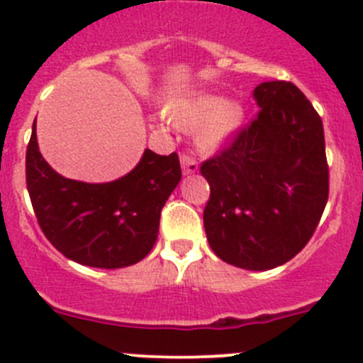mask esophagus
Here are the masks:
<instances>
[{
	"mask_svg": "<svg viewBox=\"0 0 363 363\" xmlns=\"http://www.w3.org/2000/svg\"><path fill=\"white\" fill-rule=\"evenodd\" d=\"M181 168H182V174L184 175H191L199 172V163L188 155H182L181 156Z\"/></svg>",
	"mask_w": 363,
	"mask_h": 363,
	"instance_id": "34e87169",
	"label": "esophagus"
}]
</instances>
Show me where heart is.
Segmentation results:
<instances>
[{
	"mask_svg": "<svg viewBox=\"0 0 363 363\" xmlns=\"http://www.w3.org/2000/svg\"><path fill=\"white\" fill-rule=\"evenodd\" d=\"M174 117L181 126L195 130L196 145L203 152H218L232 144L242 130L246 112L239 104L214 94H202L191 101L177 105Z\"/></svg>",
	"mask_w": 363,
	"mask_h": 363,
	"instance_id": "heart-1",
	"label": "heart"
}]
</instances>
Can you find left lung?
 I'll return each instance as SVG.
<instances>
[{"label":"left lung","mask_w":363,"mask_h":363,"mask_svg":"<svg viewBox=\"0 0 363 363\" xmlns=\"http://www.w3.org/2000/svg\"><path fill=\"white\" fill-rule=\"evenodd\" d=\"M258 119L200 168L211 186L208 246L223 262L269 270L303 250L328 200L323 124L291 82L255 89Z\"/></svg>","instance_id":"obj_1"}]
</instances>
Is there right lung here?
Instances as JSON below:
<instances>
[{"label": "right lung", "instance_id": "add662e5", "mask_svg": "<svg viewBox=\"0 0 363 363\" xmlns=\"http://www.w3.org/2000/svg\"><path fill=\"white\" fill-rule=\"evenodd\" d=\"M175 152L145 149L137 167L111 182L57 174L40 152L36 119L26 152V182L40 228L68 259L123 269L144 259L158 239L161 208L181 182Z\"/></svg>", "mask_w": 363, "mask_h": 363}]
</instances>
